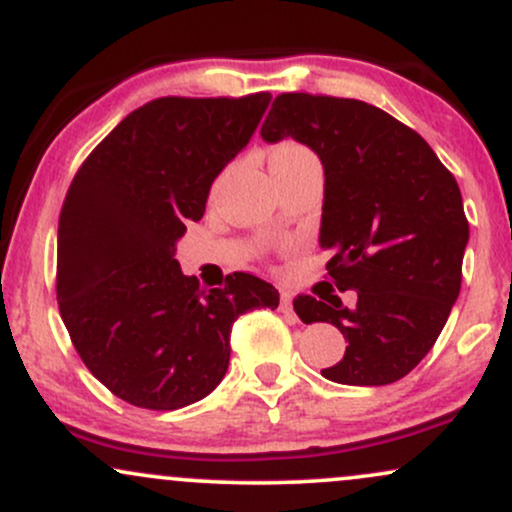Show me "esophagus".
Here are the masks:
<instances>
[{"label":"esophagus","instance_id":"1","mask_svg":"<svg viewBox=\"0 0 512 512\" xmlns=\"http://www.w3.org/2000/svg\"><path fill=\"white\" fill-rule=\"evenodd\" d=\"M280 312L292 314V295H290V292H283V295H280Z\"/></svg>","mask_w":512,"mask_h":512}]
</instances>
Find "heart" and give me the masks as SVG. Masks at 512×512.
Returning a JSON list of instances; mask_svg holds the SVG:
<instances>
[{"mask_svg": "<svg viewBox=\"0 0 512 512\" xmlns=\"http://www.w3.org/2000/svg\"><path fill=\"white\" fill-rule=\"evenodd\" d=\"M314 154L309 152L307 147L300 145V142H292V140H285V142H278L271 149V169H278V166H290L295 162H302V159H312Z\"/></svg>", "mask_w": 512, "mask_h": 512, "instance_id": "obj_1", "label": "heart"}]
</instances>
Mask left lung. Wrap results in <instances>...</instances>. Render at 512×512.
<instances>
[{
	"label": "left lung",
	"instance_id": "obj_1",
	"mask_svg": "<svg viewBox=\"0 0 512 512\" xmlns=\"http://www.w3.org/2000/svg\"><path fill=\"white\" fill-rule=\"evenodd\" d=\"M261 137L319 154L326 271L358 292L355 307L338 295L292 302L304 324L329 321L348 341L321 375L355 387L401 380L438 341L462 285L469 222L455 176L416 130L365 101L280 94Z\"/></svg>",
	"mask_w": 512,
	"mask_h": 512
}]
</instances>
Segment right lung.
Here are the masks:
<instances>
[{"label": "right lung", "instance_id": "1", "mask_svg": "<svg viewBox=\"0 0 512 512\" xmlns=\"http://www.w3.org/2000/svg\"><path fill=\"white\" fill-rule=\"evenodd\" d=\"M268 103V91L149 101L103 137L65 195L60 317L91 375L132 406L174 411L208 396L227 372L234 321L278 307V290L256 275L203 290L174 258Z\"/></svg>", "mask_w": 512, "mask_h": 512}]
</instances>
